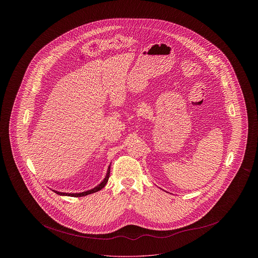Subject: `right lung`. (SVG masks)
<instances>
[{
    "mask_svg": "<svg viewBox=\"0 0 258 258\" xmlns=\"http://www.w3.org/2000/svg\"><path fill=\"white\" fill-rule=\"evenodd\" d=\"M109 175H110V166L108 167V170H107V174H106V176H105V178H104V180L100 183V184L97 185L96 187H94L93 189H90V190H88V191H84V192H81V194H66V192H60V191H55L57 195H59V196H69V197H85V196H88V195H91V194H94V192H97L98 190H100L101 188H103L104 187V185L106 184L107 183V181H108V179H109Z\"/></svg>",
    "mask_w": 258,
    "mask_h": 258,
    "instance_id": "add662e5",
    "label": "right lung"
}]
</instances>
